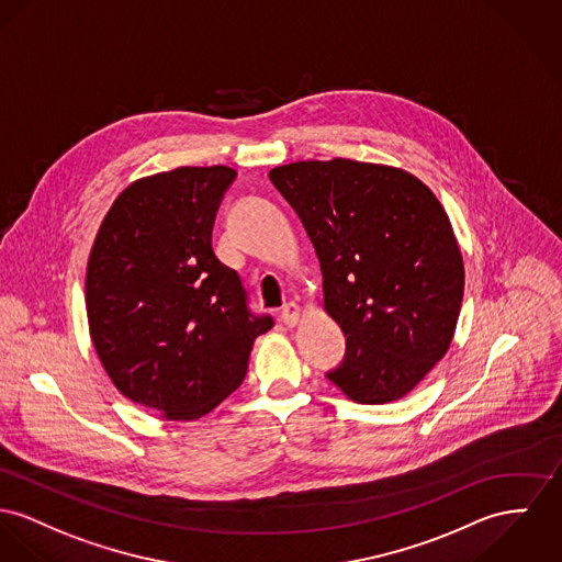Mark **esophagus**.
I'll list each match as a JSON object with an SVG mask.
<instances>
[{
    "instance_id": "obj_1",
    "label": "esophagus",
    "mask_w": 562,
    "mask_h": 562,
    "mask_svg": "<svg viewBox=\"0 0 562 562\" xmlns=\"http://www.w3.org/2000/svg\"><path fill=\"white\" fill-rule=\"evenodd\" d=\"M300 321H302V307L297 303H286L282 310V323L286 327H297Z\"/></svg>"
}]
</instances>
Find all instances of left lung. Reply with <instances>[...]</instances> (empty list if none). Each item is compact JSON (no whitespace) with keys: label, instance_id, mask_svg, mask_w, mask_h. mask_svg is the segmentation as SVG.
<instances>
[{"label":"left lung","instance_id":"obj_1","mask_svg":"<svg viewBox=\"0 0 562 562\" xmlns=\"http://www.w3.org/2000/svg\"><path fill=\"white\" fill-rule=\"evenodd\" d=\"M323 271V310L345 331L346 359L327 379L357 404L417 387L449 350L464 295L451 220L413 173L348 158L269 171Z\"/></svg>","mask_w":562,"mask_h":562}]
</instances>
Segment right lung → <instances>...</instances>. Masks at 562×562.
<instances>
[{"instance_id": "obj_1", "label": "right lung", "mask_w": 562, "mask_h": 562, "mask_svg": "<svg viewBox=\"0 0 562 562\" xmlns=\"http://www.w3.org/2000/svg\"><path fill=\"white\" fill-rule=\"evenodd\" d=\"M231 167H177L120 192L86 276L89 336L111 383L167 422H196L241 385L255 316L237 271L212 248Z\"/></svg>"}]
</instances>
